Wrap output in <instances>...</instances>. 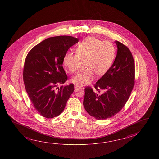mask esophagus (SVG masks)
I'll return each mask as SVG.
<instances>
[{
	"instance_id": "obj_1",
	"label": "esophagus",
	"mask_w": 159,
	"mask_h": 159,
	"mask_svg": "<svg viewBox=\"0 0 159 159\" xmlns=\"http://www.w3.org/2000/svg\"><path fill=\"white\" fill-rule=\"evenodd\" d=\"M75 88H81V86H79L78 84H75Z\"/></svg>"
}]
</instances>
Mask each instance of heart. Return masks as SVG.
<instances>
[{"label": "heart", "instance_id": "obj_1", "mask_svg": "<svg viewBox=\"0 0 159 159\" xmlns=\"http://www.w3.org/2000/svg\"><path fill=\"white\" fill-rule=\"evenodd\" d=\"M115 56V48L111 43L89 37L78 44L75 54L68 52L65 54L63 64L69 71L75 72L80 61L84 60V69L70 80L73 84L84 85L92 81L94 74L97 77L106 74L111 67Z\"/></svg>", "mask_w": 159, "mask_h": 159}]
</instances>
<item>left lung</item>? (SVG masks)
Wrapping results in <instances>:
<instances>
[{
    "instance_id": "8db88e82",
    "label": "left lung",
    "mask_w": 159,
    "mask_h": 159,
    "mask_svg": "<svg viewBox=\"0 0 159 159\" xmlns=\"http://www.w3.org/2000/svg\"><path fill=\"white\" fill-rule=\"evenodd\" d=\"M115 61L108 71L95 84L96 91L88 86L84 89L83 104L91 116L102 120L116 115L128 101L135 84V63L128 48L118 41Z\"/></svg>"
}]
</instances>
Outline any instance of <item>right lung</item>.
I'll return each mask as SVG.
<instances>
[{
    "mask_svg": "<svg viewBox=\"0 0 159 159\" xmlns=\"http://www.w3.org/2000/svg\"><path fill=\"white\" fill-rule=\"evenodd\" d=\"M78 40L68 36L49 37L27 54L23 69L25 88L34 107L45 118H53L61 114L74 91L73 84L57 86L68 80L63 57Z\"/></svg>",
    "mask_w": 159,
    "mask_h": 159,
    "instance_id": "right-lung-1",
    "label": "right lung"
}]
</instances>
